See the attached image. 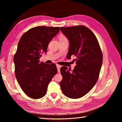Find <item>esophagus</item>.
<instances>
[{
	"label": "esophagus",
	"mask_w": 122,
	"mask_h": 122,
	"mask_svg": "<svg viewBox=\"0 0 122 122\" xmlns=\"http://www.w3.org/2000/svg\"><path fill=\"white\" fill-rule=\"evenodd\" d=\"M61 67V66L60 65H58V64H56V67H57V71H58L59 73L60 71V69Z\"/></svg>",
	"instance_id": "esophagus-1"
}]
</instances>
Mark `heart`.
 <instances>
[{
    "label": "heart",
    "instance_id": "b5f03b06",
    "mask_svg": "<svg viewBox=\"0 0 122 122\" xmlns=\"http://www.w3.org/2000/svg\"><path fill=\"white\" fill-rule=\"evenodd\" d=\"M59 39L60 40H65V39H67V38H66V37L64 35L60 34L59 36Z\"/></svg>",
    "mask_w": 122,
    "mask_h": 122
}]
</instances>
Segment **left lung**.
I'll return each instance as SVG.
<instances>
[{"label": "left lung", "instance_id": "1", "mask_svg": "<svg viewBox=\"0 0 122 122\" xmlns=\"http://www.w3.org/2000/svg\"><path fill=\"white\" fill-rule=\"evenodd\" d=\"M60 30L69 42L67 59L75 55L76 65L72 71L65 66L61 68L62 80L60 84L66 96L81 98L97 81L103 61L102 51L96 36L86 27H61Z\"/></svg>", "mask_w": 122, "mask_h": 122}]
</instances>
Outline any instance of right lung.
<instances>
[{"label": "right lung", "mask_w": 122, "mask_h": 122, "mask_svg": "<svg viewBox=\"0 0 122 122\" xmlns=\"http://www.w3.org/2000/svg\"><path fill=\"white\" fill-rule=\"evenodd\" d=\"M59 31V27H36L25 33L18 42L14 56L15 77L21 89L30 98L44 97L49 83L57 73L54 63L48 65L39 60Z\"/></svg>", "instance_id": "right-lung-1"}]
</instances>
